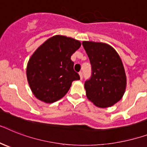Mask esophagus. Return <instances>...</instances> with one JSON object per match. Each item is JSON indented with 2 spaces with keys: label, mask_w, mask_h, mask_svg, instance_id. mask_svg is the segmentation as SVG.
<instances>
[{
  "label": "esophagus",
  "mask_w": 147,
  "mask_h": 147,
  "mask_svg": "<svg viewBox=\"0 0 147 147\" xmlns=\"http://www.w3.org/2000/svg\"><path fill=\"white\" fill-rule=\"evenodd\" d=\"M79 76L80 78H81V79H82V78H83V71H80Z\"/></svg>",
  "instance_id": "1"
}]
</instances>
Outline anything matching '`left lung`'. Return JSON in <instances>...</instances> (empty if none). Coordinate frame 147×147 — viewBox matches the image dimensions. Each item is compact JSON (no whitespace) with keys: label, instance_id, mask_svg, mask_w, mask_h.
Returning <instances> with one entry per match:
<instances>
[{"label":"left lung","instance_id":"left-lung-1","mask_svg":"<svg viewBox=\"0 0 147 147\" xmlns=\"http://www.w3.org/2000/svg\"><path fill=\"white\" fill-rule=\"evenodd\" d=\"M82 45L91 65V76L84 82L87 97L96 107H111L121 100L126 88L121 58L104 43L83 41Z\"/></svg>","mask_w":147,"mask_h":147}]
</instances>
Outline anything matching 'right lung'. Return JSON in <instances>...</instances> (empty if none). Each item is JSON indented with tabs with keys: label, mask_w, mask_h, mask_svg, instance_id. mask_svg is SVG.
Returning a JSON list of instances; mask_svg holds the SVG:
<instances>
[{
	"label": "right lung",
	"mask_w": 147,
	"mask_h": 147,
	"mask_svg": "<svg viewBox=\"0 0 147 147\" xmlns=\"http://www.w3.org/2000/svg\"><path fill=\"white\" fill-rule=\"evenodd\" d=\"M81 47L79 40L62 35L47 40L33 53L27 65V79L37 98L56 102L69 91L71 82L79 80L71 56Z\"/></svg>",
	"instance_id": "1"
}]
</instances>
